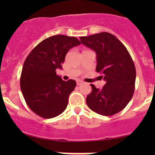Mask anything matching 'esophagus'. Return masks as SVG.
Here are the masks:
<instances>
[{
	"instance_id": "obj_1",
	"label": "esophagus",
	"mask_w": 155,
	"mask_h": 155,
	"mask_svg": "<svg viewBox=\"0 0 155 155\" xmlns=\"http://www.w3.org/2000/svg\"><path fill=\"white\" fill-rule=\"evenodd\" d=\"M82 84V81L81 80H78L77 81V84H78V85H81V84Z\"/></svg>"
}]
</instances>
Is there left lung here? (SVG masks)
<instances>
[{
  "label": "left lung",
  "mask_w": 155,
  "mask_h": 155,
  "mask_svg": "<svg viewBox=\"0 0 155 155\" xmlns=\"http://www.w3.org/2000/svg\"><path fill=\"white\" fill-rule=\"evenodd\" d=\"M81 43L96 53V71L105 81L102 89L91 84L87 106L102 116H113L127 106L135 88L136 68L128 50L115 35L100 32L81 37Z\"/></svg>",
  "instance_id": "obj_1"
}]
</instances>
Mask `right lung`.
<instances>
[{
	"label": "right lung",
	"mask_w": 155,
	"mask_h": 155,
	"mask_svg": "<svg viewBox=\"0 0 155 155\" xmlns=\"http://www.w3.org/2000/svg\"><path fill=\"white\" fill-rule=\"evenodd\" d=\"M80 44L76 37L53 35L39 42L25 59L20 86L27 105L36 115L50 119L66 109L76 81H63L56 70L62 69L68 50Z\"/></svg>",
	"instance_id": "add662e5"
}]
</instances>
